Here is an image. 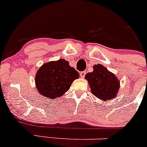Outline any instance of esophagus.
I'll return each mask as SVG.
<instances>
[{
  "label": "esophagus",
  "mask_w": 147,
  "mask_h": 147,
  "mask_svg": "<svg viewBox=\"0 0 147 147\" xmlns=\"http://www.w3.org/2000/svg\"><path fill=\"white\" fill-rule=\"evenodd\" d=\"M80 77L82 78H84V76H85V75H86V71H82V72H80Z\"/></svg>",
  "instance_id": "1"
}]
</instances>
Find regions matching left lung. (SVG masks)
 I'll use <instances>...</instances> for the list:
<instances>
[{
    "mask_svg": "<svg viewBox=\"0 0 147 147\" xmlns=\"http://www.w3.org/2000/svg\"><path fill=\"white\" fill-rule=\"evenodd\" d=\"M93 95L102 101L115 98L120 88V81L104 65H93V71L85 76Z\"/></svg>",
    "mask_w": 147,
    "mask_h": 147,
    "instance_id": "8db88e82",
    "label": "left lung"
}]
</instances>
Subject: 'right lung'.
Listing matches in <instances>:
<instances>
[{
    "label": "right lung",
    "mask_w": 147,
    "mask_h": 147,
    "mask_svg": "<svg viewBox=\"0 0 147 147\" xmlns=\"http://www.w3.org/2000/svg\"><path fill=\"white\" fill-rule=\"evenodd\" d=\"M79 76L67 61L61 59L50 61L41 65L36 73V88L43 97L54 99L64 95Z\"/></svg>",
    "instance_id": "1"
}]
</instances>
